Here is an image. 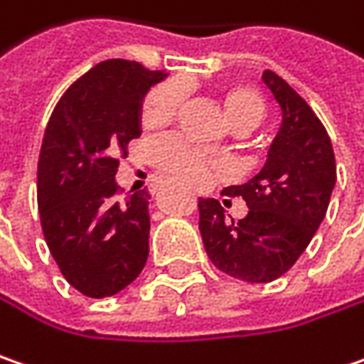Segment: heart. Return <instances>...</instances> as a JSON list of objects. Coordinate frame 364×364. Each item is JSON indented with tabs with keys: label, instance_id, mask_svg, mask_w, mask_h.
Returning a JSON list of instances; mask_svg holds the SVG:
<instances>
[{
	"label": "heart",
	"instance_id": "b5f03b06",
	"mask_svg": "<svg viewBox=\"0 0 364 364\" xmlns=\"http://www.w3.org/2000/svg\"><path fill=\"white\" fill-rule=\"evenodd\" d=\"M186 98L184 82H168L147 96L143 106V122L147 127L168 124L178 114ZM231 124L237 129H256L266 117V102L262 94L250 85H233L223 96ZM155 166L186 184H203L209 180L210 172L219 168V161L205 151L196 149L182 136H164L151 147Z\"/></svg>",
	"mask_w": 364,
	"mask_h": 364
}]
</instances>
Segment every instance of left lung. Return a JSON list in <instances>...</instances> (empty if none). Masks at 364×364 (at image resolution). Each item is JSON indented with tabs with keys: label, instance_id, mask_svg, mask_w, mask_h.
I'll use <instances>...</instances> for the list:
<instances>
[{
	"label": "left lung",
	"instance_id": "left-lung-1",
	"mask_svg": "<svg viewBox=\"0 0 364 364\" xmlns=\"http://www.w3.org/2000/svg\"><path fill=\"white\" fill-rule=\"evenodd\" d=\"M262 82L281 104L282 124L264 168L223 194L242 196L247 215L225 219L215 198H198V229L221 272L245 282H270L297 262L326 217L336 184V157L311 106L266 69Z\"/></svg>",
	"mask_w": 364,
	"mask_h": 364
}]
</instances>
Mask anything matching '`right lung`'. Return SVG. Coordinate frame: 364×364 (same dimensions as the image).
Wrapping results in <instances>:
<instances>
[{
	"label": "right lung",
	"instance_id": "right-lung-1",
	"mask_svg": "<svg viewBox=\"0 0 364 364\" xmlns=\"http://www.w3.org/2000/svg\"><path fill=\"white\" fill-rule=\"evenodd\" d=\"M166 73L108 59L57 102L38 157L46 245L67 282L102 299L135 281L149 256V192L122 196L119 155L141 135V102Z\"/></svg>",
	"mask_w": 364,
	"mask_h": 364
}]
</instances>
